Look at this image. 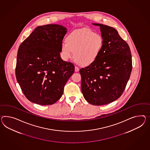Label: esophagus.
Returning a JSON list of instances; mask_svg holds the SVG:
<instances>
[{
  "mask_svg": "<svg viewBox=\"0 0 150 150\" xmlns=\"http://www.w3.org/2000/svg\"><path fill=\"white\" fill-rule=\"evenodd\" d=\"M79 68L78 67H77V66H75V71H76V72H77V71H79Z\"/></svg>",
  "mask_w": 150,
  "mask_h": 150,
  "instance_id": "obj_1",
  "label": "esophagus"
}]
</instances>
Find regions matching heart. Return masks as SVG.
<instances>
[{
  "label": "heart",
  "instance_id": "obj_1",
  "mask_svg": "<svg viewBox=\"0 0 150 150\" xmlns=\"http://www.w3.org/2000/svg\"><path fill=\"white\" fill-rule=\"evenodd\" d=\"M103 45V39L91 30L82 29L74 31L61 44V54L64 60L74 57L79 64L88 66L99 57Z\"/></svg>",
  "mask_w": 150,
  "mask_h": 150
}]
</instances>
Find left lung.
I'll use <instances>...</instances> for the list:
<instances>
[{
  "label": "left lung",
  "instance_id": "left-lung-1",
  "mask_svg": "<svg viewBox=\"0 0 150 150\" xmlns=\"http://www.w3.org/2000/svg\"><path fill=\"white\" fill-rule=\"evenodd\" d=\"M93 24L100 27L103 45L95 61L80 70L81 90L89 103L101 106L122 94L131 75L132 61L128 44L116 30L101 24Z\"/></svg>",
  "mask_w": 150,
  "mask_h": 150
}]
</instances>
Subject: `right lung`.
Masks as SVG:
<instances>
[{
	"label": "right lung",
	"instance_id": "add662e5",
	"mask_svg": "<svg viewBox=\"0 0 150 150\" xmlns=\"http://www.w3.org/2000/svg\"><path fill=\"white\" fill-rule=\"evenodd\" d=\"M67 29L58 24L37 27L19 47L16 76L31 102L50 105L62 96L75 66L62 60L61 44Z\"/></svg>",
	"mask_w": 150,
	"mask_h": 150
}]
</instances>
